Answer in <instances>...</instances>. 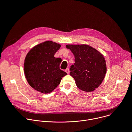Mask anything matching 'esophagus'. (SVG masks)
<instances>
[{"mask_svg":"<svg viewBox=\"0 0 132 132\" xmlns=\"http://www.w3.org/2000/svg\"><path fill=\"white\" fill-rule=\"evenodd\" d=\"M65 72L67 73H69V70L68 68H67L66 70H65Z\"/></svg>","mask_w":132,"mask_h":132,"instance_id":"obj_1","label":"esophagus"}]
</instances>
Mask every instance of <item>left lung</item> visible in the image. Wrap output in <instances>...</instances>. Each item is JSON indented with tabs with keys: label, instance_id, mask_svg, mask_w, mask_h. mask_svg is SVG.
<instances>
[{
	"label": "left lung",
	"instance_id": "1",
	"mask_svg": "<svg viewBox=\"0 0 132 132\" xmlns=\"http://www.w3.org/2000/svg\"><path fill=\"white\" fill-rule=\"evenodd\" d=\"M75 55V63L70 68L78 87L90 92L98 88L106 72L105 59L98 51L87 45H67Z\"/></svg>",
	"mask_w": 132,
	"mask_h": 132
}]
</instances>
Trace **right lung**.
Listing matches in <instances>:
<instances>
[{
	"label": "right lung",
	"instance_id": "right-lung-1",
	"mask_svg": "<svg viewBox=\"0 0 132 132\" xmlns=\"http://www.w3.org/2000/svg\"><path fill=\"white\" fill-rule=\"evenodd\" d=\"M61 45L46 41L34 47L24 62V72L29 85L44 94L52 92L67 73L60 69L62 59L54 56Z\"/></svg>",
	"mask_w": 132,
	"mask_h": 132
}]
</instances>
